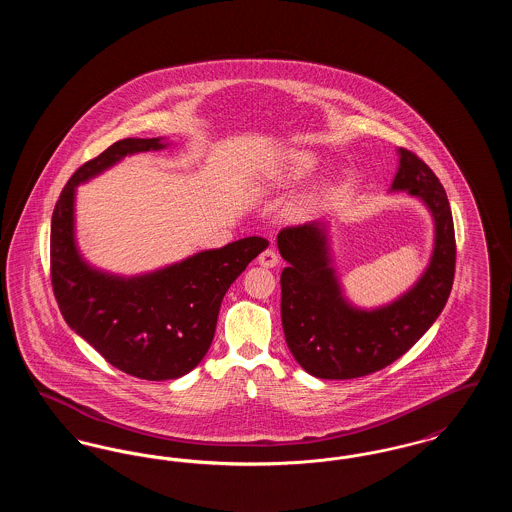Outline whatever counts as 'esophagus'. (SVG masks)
Returning a JSON list of instances; mask_svg holds the SVG:
<instances>
[{
	"label": "esophagus",
	"instance_id": "esophagus-1",
	"mask_svg": "<svg viewBox=\"0 0 512 512\" xmlns=\"http://www.w3.org/2000/svg\"><path fill=\"white\" fill-rule=\"evenodd\" d=\"M257 261H259V265H261V267L272 268L278 265V261H280V259H278V253H276L274 249H265V251L259 255V259H257Z\"/></svg>",
	"mask_w": 512,
	"mask_h": 512
}]
</instances>
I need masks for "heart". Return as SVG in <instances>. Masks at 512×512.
Here are the masks:
<instances>
[{
	"label": "heart",
	"instance_id": "heart-1",
	"mask_svg": "<svg viewBox=\"0 0 512 512\" xmlns=\"http://www.w3.org/2000/svg\"><path fill=\"white\" fill-rule=\"evenodd\" d=\"M318 157L307 149H284L268 161L263 184L267 188L286 186L317 169Z\"/></svg>",
	"mask_w": 512,
	"mask_h": 512
}]
</instances>
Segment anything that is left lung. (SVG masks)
Returning a JSON list of instances; mask_svg holds the SVG:
<instances>
[{
  "mask_svg": "<svg viewBox=\"0 0 512 512\" xmlns=\"http://www.w3.org/2000/svg\"><path fill=\"white\" fill-rule=\"evenodd\" d=\"M390 192L420 199L434 219V249L420 278L391 303L355 307L341 290L328 226L315 220L280 230L282 326L295 361L324 380L361 378L405 355L443 311L455 276V228L447 194L432 169L399 147Z\"/></svg>",
  "mask_w": 512,
  "mask_h": 512,
  "instance_id": "8db88e82",
  "label": "left lung"
}]
</instances>
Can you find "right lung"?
Instances as JSON below:
<instances>
[{
  "label": "right lung",
  "mask_w": 512,
  "mask_h": 512,
  "mask_svg": "<svg viewBox=\"0 0 512 512\" xmlns=\"http://www.w3.org/2000/svg\"><path fill=\"white\" fill-rule=\"evenodd\" d=\"M163 138H126L74 172L51 217V284L65 322L99 355L142 380H174L201 363L230 284L268 247L251 236L138 276L92 267L74 234L76 186L126 155L159 151Z\"/></svg>",
  "instance_id": "obj_1"
}]
</instances>
